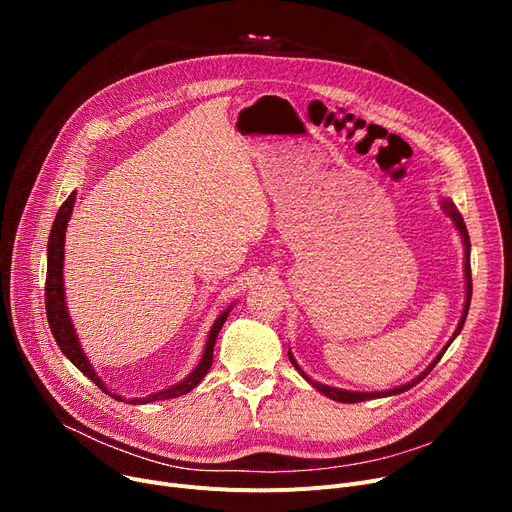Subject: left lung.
<instances>
[{"label":"left lung","instance_id":"left-lung-1","mask_svg":"<svg viewBox=\"0 0 512 512\" xmlns=\"http://www.w3.org/2000/svg\"><path fill=\"white\" fill-rule=\"evenodd\" d=\"M442 207H444V211L450 215L452 218V222H454V226H456V230L461 232V236H463V245H465V280H467V299H465V309H463V315H461V321H459V326H456V330H454V334H452V338L448 340V344L442 348L440 351V355L432 361V365H429L421 375H417V378L413 380V382H409V384H405V386H398V388H392V390H384V392H351V390H340V388H332V386H326V384H319V382H315V380H311L309 375L297 365V361H294V357H292V353L288 351V359H290V363L294 365V369H297L303 378L315 388V390H319L321 394H326L328 398H332V400H338V402H363V400H371V398H382V396H392V394H400V392H405V390H409V388H413L415 384H419L425 375L432 371L434 367H436V363L442 359V355L446 353V348L450 346V342L459 336V332L463 330V326H465V319H467V313H469V305H471V290H473V286H471V265H469V253H471V242H469V232H467V226H465V222H463V215L456 211V207H454V203L452 201H448V199H444L442 201Z\"/></svg>","mask_w":512,"mask_h":512}]
</instances>
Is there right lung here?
<instances>
[{
	"label": "right lung",
	"mask_w": 512,
	"mask_h": 512,
	"mask_svg": "<svg viewBox=\"0 0 512 512\" xmlns=\"http://www.w3.org/2000/svg\"><path fill=\"white\" fill-rule=\"evenodd\" d=\"M74 195L72 193L60 207L58 215H56V222H53L51 226V232H49V240H47V280H45V311H47V321H49V328H51V334L53 338H56L58 346L62 348V353L80 369L83 371L87 378L91 382H95V386H99V390H103L105 394H110L112 398H122L118 394H112L110 390H107V386L99 380V375L95 373V369L91 367L87 355L83 353V348H80L78 344V338H76V332H74V326L70 321V315H68V309H66V299H64V238H66V226H68V220L72 215V207H74ZM232 309V307H230ZM228 311H224L218 319H215V324L211 326L209 330V336H207V344H205V351H203V357L199 361V365L191 371V375H188L186 380H182L180 384L172 386V388H166L161 392H155V394H149L147 398H132V405H143V402H155V400H168V398H176V396H182L186 392H191L201 380L203 375L209 371L211 363H213V346H215V338H218L224 321L228 317Z\"/></svg>",
	"instance_id": "right-lung-1"
}]
</instances>
